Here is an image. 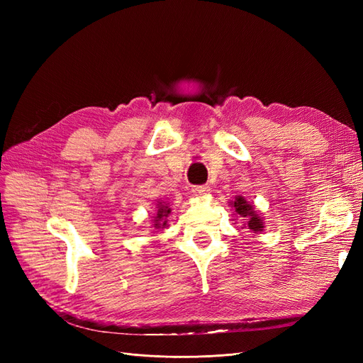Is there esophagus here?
Instances as JSON below:
<instances>
[{
	"instance_id": "1",
	"label": "esophagus",
	"mask_w": 363,
	"mask_h": 363,
	"mask_svg": "<svg viewBox=\"0 0 363 363\" xmlns=\"http://www.w3.org/2000/svg\"><path fill=\"white\" fill-rule=\"evenodd\" d=\"M208 191V186H192V192H194V195H196V196H203V195H206Z\"/></svg>"
}]
</instances>
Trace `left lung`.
<instances>
[{
  "label": "left lung",
  "mask_w": 363,
  "mask_h": 363,
  "mask_svg": "<svg viewBox=\"0 0 363 363\" xmlns=\"http://www.w3.org/2000/svg\"><path fill=\"white\" fill-rule=\"evenodd\" d=\"M233 207H235V212L240 216V218H245L247 219V228H250L251 232H260V230L263 228V224H262V219L260 216L256 215L255 212V207H252L251 204H248V201L244 199V196H236V200L233 203Z\"/></svg>",
  "instance_id": "obj_1"
}]
</instances>
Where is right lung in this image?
Segmentation results:
<instances>
[{
    "mask_svg": "<svg viewBox=\"0 0 363 363\" xmlns=\"http://www.w3.org/2000/svg\"><path fill=\"white\" fill-rule=\"evenodd\" d=\"M171 213V208L164 204V203H159V207H157V216H156V224H155V227H157V228H163V227H167V219H163V218H167L168 215Z\"/></svg>",
    "mask_w": 363,
    "mask_h": 363,
    "instance_id": "obj_1",
    "label": "right lung"
}]
</instances>
